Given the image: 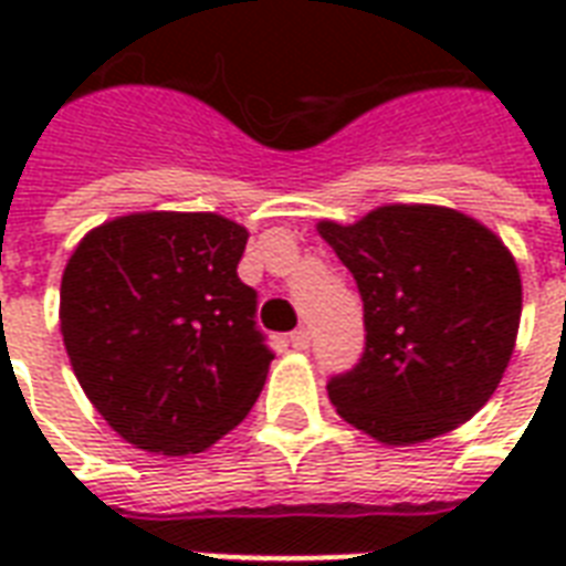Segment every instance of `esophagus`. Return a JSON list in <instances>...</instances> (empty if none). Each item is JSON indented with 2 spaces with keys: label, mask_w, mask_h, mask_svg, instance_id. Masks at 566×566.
Wrapping results in <instances>:
<instances>
[{
  "label": "esophagus",
  "mask_w": 566,
  "mask_h": 566,
  "mask_svg": "<svg viewBox=\"0 0 566 566\" xmlns=\"http://www.w3.org/2000/svg\"><path fill=\"white\" fill-rule=\"evenodd\" d=\"M291 346H293V349H300V353H305V349L311 346L308 332H305V328H296V332L291 335Z\"/></svg>",
  "instance_id": "esophagus-1"
}]
</instances>
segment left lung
<instances>
[{
    "label": "left lung",
    "mask_w": 566,
    "mask_h": 566,
    "mask_svg": "<svg viewBox=\"0 0 566 566\" xmlns=\"http://www.w3.org/2000/svg\"><path fill=\"white\" fill-rule=\"evenodd\" d=\"M364 300L361 364L328 381L349 426L413 447L467 422L500 387L517 344V261L475 217L447 205H378L317 222Z\"/></svg>",
    "instance_id": "left-lung-1"
}]
</instances>
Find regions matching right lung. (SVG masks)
<instances>
[{"mask_svg":"<svg viewBox=\"0 0 566 566\" xmlns=\"http://www.w3.org/2000/svg\"><path fill=\"white\" fill-rule=\"evenodd\" d=\"M249 231L211 211H137L78 240L61 275V335L111 429L155 455H196L229 434L273 353L255 291L238 279Z\"/></svg>","mask_w":566,"mask_h":566,"instance_id":"right-lung-1","label":"right lung"}]
</instances>
